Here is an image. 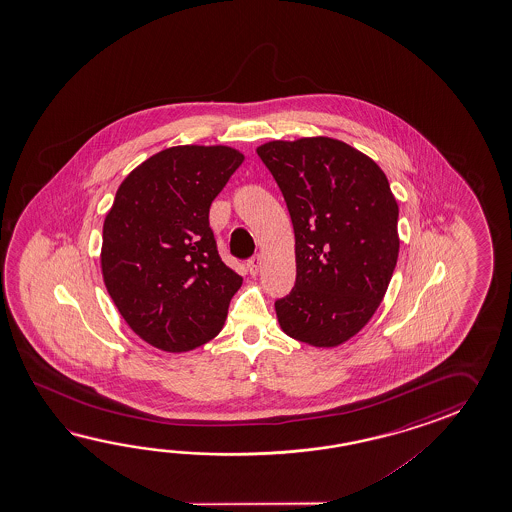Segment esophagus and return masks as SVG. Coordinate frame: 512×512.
Listing matches in <instances>:
<instances>
[{
    "mask_svg": "<svg viewBox=\"0 0 512 512\" xmlns=\"http://www.w3.org/2000/svg\"><path fill=\"white\" fill-rule=\"evenodd\" d=\"M261 263H263V260H261L260 254H258V256H254L252 260H249V263H247V269L251 272V276H256V274L260 272Z\"/></svg>",
    "mask_w": 512,
    "mask_h": 512,
    "instance_id": "34e87169",
    "label": "esophagus"
}]
</instances>
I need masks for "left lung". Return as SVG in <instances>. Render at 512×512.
Wrapping results in <instances>:
<instances>
[{
	"label": "left lung",
	"instance_id": "left-lung-1",
	"mask_svg": "<svg viewBox=\"0 0 512 512\" xmlns=\"http://www.w3.org/2000/svg\"><path fill=\"white\" fill-rule=\"evenodd\" d=\"M282 190L294 229L296 283L278 300L283 333L337 348L379 309L399 256V205L366 153L331 137L256 148Z\"/></svg>",
	"mask_w": 512,
	"mask_h": 512
}]
</instances>
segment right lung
I'll use <instances>...</instances> for the list:
<instances>
[{"label": "right lung", "mask_w": 512, "mask_h": 512, "mask_svg": "<svg viewBox=\"0 0 512 512\" xmlns=\"http://www.w3.org/2000/svg\"><path fill=\"white\" fill-rule=\"evenodd\" d=\"M243 159L223 144L172 146L120 183L100 269L120 316L153 348L185 353L223 329L243 278L219 258L208 210Z\"/></svg>", "instance_id": "1"}]
</instances>
